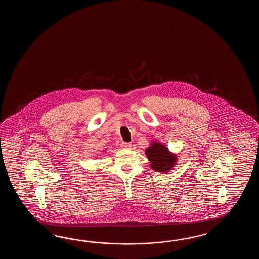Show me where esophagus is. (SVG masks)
<instances>
[{"mask_svg": "<svg viewBox=\"0 0 259 259\" xmlns=\"http://www.w3.org/2000/svg\"><path fill=\"white\" fill-rule=\"evenodd\" d=\"M121 147L123 149H131L132 148V144L130 143H122Z\"/></svg>", "mask_w": 259, "mask_h": 259, "instance_id": "34e87169", "label": "esophagus"}]
</instances>
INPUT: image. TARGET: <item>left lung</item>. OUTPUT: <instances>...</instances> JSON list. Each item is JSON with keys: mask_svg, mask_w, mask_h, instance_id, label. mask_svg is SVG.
Here are the masks:
<instances>
[{"mask_svg": "<svg viewBox=\"0 0 259 259\" xmlns=\"http://www.w3.org/2000/svg\"><path fill=\"white\" fill-rule=\"evenodd\" d=\"M145 154L150 161V166L153 170L159 173H166L176 165L177 154L171 153L163 143L153 141Z\"/></svg>", "mask_w": 259, "mask_h": 259, "instance_id": "left-lung-1", "label": "left lung"}]
</instances>
